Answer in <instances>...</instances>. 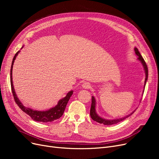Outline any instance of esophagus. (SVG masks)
Here are the masks:
<instances>
[{"label":"esophagus","mask_w":159,"mask_h":159,"mask_svg":"<svg viewBox=\"0 0 159 159\" xmlns=\"http://www.w3.org/2000/svg\"><path fill=\"white\" fill-rule=\"evenodd\" d=\"M81 86H82V88L84 89H89L91 87V85L88 82H84L82 85H81Z\"/></svg>","instance_id":"1"}]
</instances>
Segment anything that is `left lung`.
<instances>
[{
	"label": "left lung",
	"mask_w": 159,
	"mask_h": 159,
	"mask_svg": "<svg viewBox=\"0 0 159 159\" xmlns=\"http://www.w3.org/2000/svg\"><path fill=\"white\" fill-rule=\"evenodd\" d=\"M134 52H135L136 55L138 56L137 60L141 62L142 66H143L144 71H145V85H144V89H145V85H146V83H147V80H148V68H147V66L145 63V60H144L143 57L141 55L140 52H139V50H138L137 48H134ZM144 90H145V89H143V93H144ZM95 106H96V100H95V99L93 96H92V98H91V109H90L91 117V119L93 120V121L98 122L99 123H101V124H103V125H111L116 124V123H118L120 121H123L125 119H126L128 117H129L130 115H131L134 112V111H135V110L133 111L132 113H131L130 114L126 115V116H125V117H121V118L114 119H107L102 118V117H100L99 115L97 113V112H96V110H95Z\"/></svg>",
	"instance_id": "8db88e82"
}]
</instances>
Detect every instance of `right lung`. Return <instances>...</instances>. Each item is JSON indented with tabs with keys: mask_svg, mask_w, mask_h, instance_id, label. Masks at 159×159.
<instances>
[{
	"mask_svg": "<svg viewBox=\"0 0 159 159\" xmlns=\"http://www.w3.org/2000/svg\"><path fill=\"white\" fill-rule=\"evenodd\" d=\"M23 47L24 46L21 48V49L23 48ZM20 50L18 51L16 53L15 56H14V57H13L12 65H11V84L12 92L14 96V101H15V102L17 103L18 106L20 108V109H22L25 113L29 115L34 121H38V122L47 123V122L54 121L56 119H58L62 116V115H63L67 105V103H68L70 97L72 95V94H73L74 91L71 90L69 91V92L67 93L66 97L59 100V102H57V104L55 107H52L48 110H46V111L34 110L29 107H26L25 106H24V105L20 102V99H19L17 97V95L16 94L15 90H14V85H13V81H12L13 64H14V60H15L16 56H18L19 53H20Z\"/></svg>",
	"mask_w": 159,
	"mask_h": 159,
	"instance_id": "right-lung-1",
	"label": "right lung"
}]
</instances>
